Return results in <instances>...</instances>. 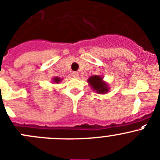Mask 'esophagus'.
I'll return each mask as SVG.
<instances>
[{
	"label": "esophagus",
	"mask_w": 160,
	"mask_h": 160,
	"mask_svg": "<svg viewBox=\"0 0 160 160\" xmlns=\"http://www.w3.org/2000/svg\"><path fill=\"white\" fill-rule=\"evenodd\" d=\"M79 76H80V74H79L78 72H72V77H75V78H78Z\"/></svg>",
	"instance_id": "obj_1"
}]
</instances>
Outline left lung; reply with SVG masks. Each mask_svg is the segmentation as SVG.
<instances>
[{
  "label": "left lung",
  "instance_id": "left-lung-1",
  "mask_svg": "<svg viewBox=\"0 0 160 160\" xmlns=\"http://www.w3.org/2000/svg\"><path fill=\"white\" fill-rule=\"evenodd\" d=\"M88 82L93 91L98 94H106L109 91L108 83L104 81L103 77L101 76H91L88 80Z\"/></svg>",
  "mask_w": 160,
  "mask_h": 160
}]
</instances>
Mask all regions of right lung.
<instances>
[{"instance_id":"obj_1","label":"right lung","mask_w":160,"mask_h":160,"mask_svg":"<svg viewBox=\"0 0 160 160\" xmlns=\"http://www.w3.org/2000/svg\"><path fill=\"white\" fill-rule=\"evenodd\" d=\"M62 80V79H61V78H60V77H54V78L52 79V81H53V83H59L60 81H61Z\"/></svg>"}]
</instances>
